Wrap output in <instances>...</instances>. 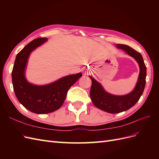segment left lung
Wrapping results in <instances>:
<instances>
[{
	"label": "left lung",
	"mask_w": 159,
	"mask_h": 159,
	"mask_svg": "<svg viewBox=\"0 0 159 159\" xmlns=\"http://www.w3.org/2000/svg\"><path fill=\"white\" fill-rule=\"evenodd\" d=\"M117 47L126 52L137 60L140 68V74L135 88L131 93L123 96L113 95L105 92L101 84L89 76L92 81L90 89L91 101L98 108L110 113L125 111L135 105L143 94L146 84L147 68L141 54L127 45L117 44Z\"/></svg>",
	"instance_id": "1"
}]
</instances>
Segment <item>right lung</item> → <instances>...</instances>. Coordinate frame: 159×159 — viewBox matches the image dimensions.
Instances as JSON below:
<instances>
[{"mask_svg":"<svg viewBox=\"0 0 159 159\" xmlns=\"http://www.w3.org/2000/svg\"><path fill=\"white\" fill-rule=\"evenodd\" d=\"M47 40L39 38L28 44L16 55L12 71L13 89L18 100L31 112L45 114L61 107L69 89L82 75L81 73L66 76L51 84L37 86L26 81L25 70L30 53Z\"/></svg>","mask_w":159,"mask_h":159,"instance_id":"1","label":"right lung"}]
</instances>
